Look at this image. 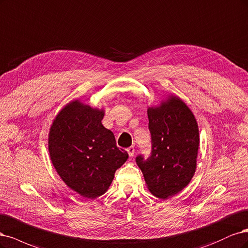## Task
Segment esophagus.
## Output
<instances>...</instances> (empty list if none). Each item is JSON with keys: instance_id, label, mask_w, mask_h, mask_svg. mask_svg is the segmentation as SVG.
Segmentation results:
<instances>
[{"instance_id": "esophagus-1", "label": "esophagus", "mask_w": 248, "mask_h": 248, "mask_svg": "<svg viewBox=\"0 0 248 248\" xmlns=\"http://www.w3.org/2000/svg\"><path fill=\"white\" fill-rule=\"evenodd\" d=\"M126 151H127V154H129V156H130V157H133V156H134V155H135V148H134L133 146L127 148Z\"/></svg>"}]
</instances>
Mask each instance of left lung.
Segmentation results:
<instances>
[{
    "label": "left lung",
    "instance_id": "8db88e82",
    "mask_svg": "<svg viewBox=\"0 0 248 248\" xmlns=\"http://www.w3.org/2000/svg\"><path fill=\"white\" fill-rule=\"evenodd\" d=\"M153 155L136 158L148 190L166 200L178 194L194 177L200 135L197 119L186 104L168 94L155 106L147 107Z\"/></svg>",
    "mask_w": 248,
    "mask_h": 248
}]
</instances>
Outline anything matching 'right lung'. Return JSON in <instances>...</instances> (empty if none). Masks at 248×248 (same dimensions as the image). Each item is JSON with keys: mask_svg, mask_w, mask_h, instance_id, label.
Returning <instances> with one entry per match:
<instances>
[{"mask_svg": "<svg viewBox=\"0 0 248 248\" xmlns=\"http://www.w3.org/2000/svg\"><path fill=\"white\" fill-rule=\"evenodd\" d=\"M105 109L80 100L63 106L48 133L51 163L66 186L87 199L108 190L115 171L129 157L119 150L113 133L102 124Z\"/></svg>", "mask_w": 248, "mask_h": 248, "instance_id": "right-lung-1", "label": "right lung"}]
</instances>
